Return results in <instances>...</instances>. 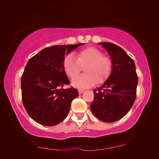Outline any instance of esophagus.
Listing matches in <instances>:
<instances>
[{
  "mask_svg": "<svg viewBox=\"0 0 159 159\" xmlns=\"http://www.w3.org/2000/svg\"><path fill=\"white\" fill-rule=\"evenodd\" d=\"M84 90H79V93L80 95V94H82V93H84Z\"/></svg>",
  "mask_w": 159,
  "mask_h": 159,
  "instance_id": "34e87169",
  "label": "esophagus"
}]
</instances>
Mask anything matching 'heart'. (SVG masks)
<instances>
[{
    "label": "heart",
    "instance_id": "heart-1",
    "mask_svg": "<svg viewBox=\"0 0 159 159\" xmlns=\"http://www.w3.org/2000/svg\"><path fill=\"white\" fill-rule=\"evenodd\" d=\"M76 59L72 55L65 57L63 62L64 70L68 76L73 79L78 75L81 67H84V75L71 81L72 86L79 89H88L95 84H101L111 74L112 63L109 57L103 56V53L97 48L88 47L78 52Z\"/></svg>",
    "mask_w": 159,
    "mask_h": 159
}]
</instances>
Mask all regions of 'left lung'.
I'll use <instances>...</instances> for the list:
<instances>
[{"label": "left lung", "instance_id": "left-lung-1", "mask_svg": "<svg viewBox=\"0 0 159 159\" xmlns=\"http://www.w3.org/2000/svg\"><path fill=\"white\" fill-rule=\"evenodd\" d=\"M112 63L111 74L101 86L94 90L90 105L93 114L105 122L122 118L134 104L138 76L134 61L122 48L109 42H100Z\"/></svg>", "mask_w": 159, "mask_h": 159}]
</instances>
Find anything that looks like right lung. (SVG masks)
Masks as SVG:
<instances>
[{
  "mask_svg": "<svg viewBox=\"0 0 159 159\" xmlns=\"http://www.w3.org/2000/svg\"><path fill=\"white\" fill-rule=\"evenodd\" d=\"M84 43L45 48L30 59L21 79L22 99L27 114L35 122L54 126L68 115L76 89H59L69 84L63 67L65 56Z\"/></svg>",
  "mask_w": 159,
  "mask_h": 159,
  "instance_id": "1",
  "label": "right lung"
}]
</instances>
